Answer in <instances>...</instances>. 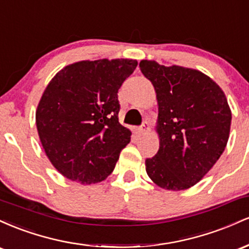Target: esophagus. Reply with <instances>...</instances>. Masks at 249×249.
<instances>
[{
    "label": "esophagus",
    "instance_id": "esophagus-1",
    "mask_svg": "<svg viewBox=\"0 0 249 249\" xmlns=\"http://www.w3.org/2000/svg\"><path fill=\"white\" fill-rule=\"evenodd\" d=\"M148 130H150V126H148V123L147 122H144V123H142V126L139 127V133L144 134V133H146Z\"/></svg>",
    "mask_w": 249,
    "mask_h": 249
}]
</instances>
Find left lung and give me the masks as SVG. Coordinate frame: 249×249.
I'll return each mask as SVG.
<instances>
[{"label":"left lung","mask_w":249,"mask_h":249,"mask_svg":"<svg viewBox=\"0 0 249 249\" xmlns=\"http://www.w3.org/2000/svg\"><path fill=\"white\" fill-rule=\"evenodd\" d=\"M158 102L159 150L145 160L147 176L164 190L192 187L214 166L227 145L232 112L224 91L201 71L142 59Z\"/></svg>","instance_id":"obj_1"}]
</instances>
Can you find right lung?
Returning <instances> with one entry per match:
<instances>
[{
  "label": "right lung",
  "instance_id": "right-lung-1",
  "mask_svg": "<svg viewBox=\"0 0 249 249\" xmlns=\"http://www.w3.org/2000/svg\"><path fill=\"white\" fill-rule=\"evenodd\" d=\"M136 59H97L67 65L43 92L36 126L44 152L65 178L83 185L112 173L131 131L119 124L118 90Z\"/></svg>",
  "mask_w": 249,
  "mask_h": 249
}]
</instances>
